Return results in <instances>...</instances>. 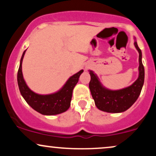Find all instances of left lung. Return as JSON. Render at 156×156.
<instances>
[{
  "label": "left lung",
  "instance_id": "1",
  "mask_svg": "<svg viewBox=\"0 0 156 156\" xmlns=\"http://www.w3.org/2000/svg\"><path fill=\"white\" fill-rule=\"evenodd\" d=\"M134 45L139 52V77L133 84L119 90H111L102 85L95 73L89 70L91 80L89 87L97 108L108 113H121L128 110L136 101L144 80V68L141 62V51L136 41Z\"/></svg>",
  "mask_w": 156,
  "mask_h": 156
}]
</instances>
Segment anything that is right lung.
I'll use <instances>...</instances> for the list:
<instances>
[{
  "label": "right lung",
  "instance_id": "1",
  "mask_svg": "<svg viewBox=\"0 0 156 156\" xmlns=\"http://www.w3.org/2000/svg\"><path fill=\"white\" fill-rule=\"evenodd\" d=\"M26 51L23 52L17 72V83L21 95L32 108L43 115H56L62 114L70 106L73 91L78 82L83 69L71 76L58 92L49 94H39L31 90L23 78L22 63Z\"/></svg>",
  "mask_w": 156,
  "mask_h": 156
}]
</instances>
